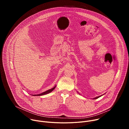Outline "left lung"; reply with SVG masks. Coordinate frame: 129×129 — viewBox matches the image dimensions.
<instances>
[{
  "label": "left lung",
  "instance_id": "1",
  "mask_svg": "<svg viewBox=\"0 0 129 129\" xmlns=\"http://www.w3.org/2000/svg\"><path fill=\"white\" fill-rule=\"evenodd\" d=\"M101 96H102V95H101V96H98V97H96V98H94V99H98V98H100V97H101Z\"/></svg>",
  "mask_w": 129,
  "mask_h": 129
}]
</instances>
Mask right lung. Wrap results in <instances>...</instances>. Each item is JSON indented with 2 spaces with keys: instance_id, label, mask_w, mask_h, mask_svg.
<instances>
[{
  "instance_id": "obj_1",
  "label": "right lung",
  "mask_w": 129,
  "mask_h": 129,
  "mask_svg": "<svg viewBox=\"0 0 129 129\" xmlns=\"http://www.w3.org/2000/svg\"><path fill=\"white\" fill-rule=\"evenodd\" d=\"M55 88H56V86H54L53 88H51V89H49V90H47V91L41 93H40V94H35V95H33V96H41V95H45V94H48V93L51 92V91H52L54 90V89Z\"/></svg>"
}]
</instances>
